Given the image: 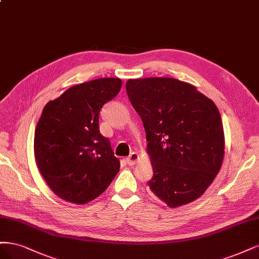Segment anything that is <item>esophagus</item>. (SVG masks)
I'll list each match as a JSON object with an SVG mask.
<instances>
[{
  "instance_id": "1",
  "label": "esophagus",
  "mask_w": 259,
  "mask_h": 259,
  "mask_svg": "<svg viewBox=\"0 0 259 259\" xmlns=\"http://www.w3.org/2000/svg\"><path fill=\"white\" fill-rule=\"evenodd\" d=\"M138 160H139V155H138V153L133 152V153H131L130 156L127 158L126 162H127L129 165H133V164L137 163Z\"/></svg>"
}]
</instances>
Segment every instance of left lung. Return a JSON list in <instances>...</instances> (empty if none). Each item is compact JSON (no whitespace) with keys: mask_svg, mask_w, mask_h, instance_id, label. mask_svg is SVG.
<instances>
[{"mask_svg":"<svg viewBox=\"0 0 259 259\" xmlns=\"http://www.w3.org/2000/svg\"><path fill=\"white\" fill-rule=\"evenodd\" d=\"M126 89L146 132L154 170L149 188L170 207L193 202L223 163L219 108L195 86L175 78L129 79Z\"/></svg>","mask_w":259,"mask_h":259,"instance_id":"left-lung-1","label":"left lung"}]
</instances>
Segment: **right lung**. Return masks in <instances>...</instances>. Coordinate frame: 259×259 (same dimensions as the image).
I'll use <instances>...</instances> for the list:
<instances>
[{
    "label": "right lung",
    "instance_id": "add662e5",
    "mask_svg": "<svg viewBox=\"0 0 259 259\" xmlns=\"http://www.w3.org/2000/svg\"><path fill=\"white\" fill-rule=\"evenodd\" d=\"M121 85L114 77L82 82L44 107L34 135L35 162L49 188L65 201L96 199L119 171L110 141L100 133L99 113Z\"/></svg>",
    "mask_w": 259,
    "mask_h": 259
}]
</instances>
